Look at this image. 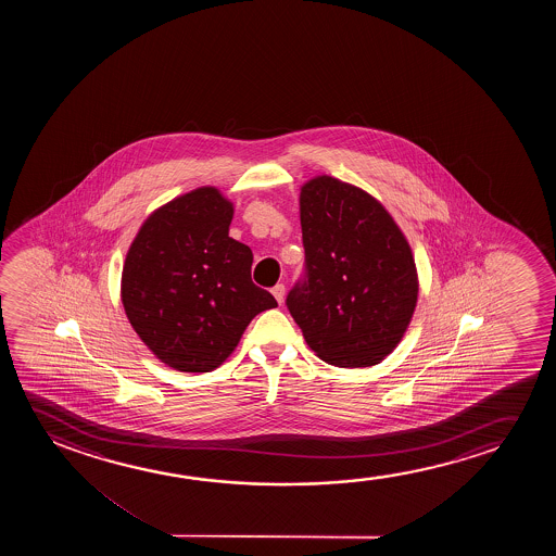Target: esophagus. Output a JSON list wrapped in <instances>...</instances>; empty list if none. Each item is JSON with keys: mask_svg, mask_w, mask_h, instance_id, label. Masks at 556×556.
I'll return each mask as SVG.
<instances>
[{"mask_svg": "<svg viewBox=\"0 0 556 556\" xmlns=\"http://www.w3.org/2000/svg\"><path fill=\"white\" fill-rule=\"evenodd\" d=\"M271 294H274L275 300L279 302V305H281L282 302H285V285H282V282H277L274 289H271Z\"/></svg>", "mask_w": 556, "mask_h": 556, "instance_id": "34e87169", "label": "esophagus"}]
</instances>
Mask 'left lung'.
<instances>
[{
  "instance_id": "left-lung-1",
  "label": "left lung",
  "mask_w": 556,
  "mask_h": 556,
  "mask_svg": "<svg viewBox=\"0 0 556 556\" xmlns=\"http://www.w3.org/2000/svg\"><path fill=\"white\" fill-rule=\"evenodd\" d=\"M304 275L287 307L328 365H378L401 342L418 302L403 231L366 191L317 176L300 193Z\"/></svg>"
}]
</instances>
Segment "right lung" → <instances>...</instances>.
Returning <instances> with one entry per match:
<instances>
[{"instance_id":"obj_1","label":"right lung","mask_w":556,"mask_h":556,"mask_svg":"<svg viewBox=\"0 0 556 556\" xmlns=\"http://www.w3.org/2000/svg\"><path fill=\"white\" fill-rule=\"evenodd\" d=\"M233 205L214 188L144 222L123 266L122 300L140 340L182 372L220 366L260 312L277 305L252 282V251L231 239Z\"/></svg>"}]
</instances>
